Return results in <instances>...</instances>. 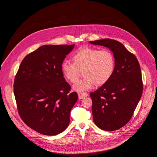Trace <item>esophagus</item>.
Wrapping results in <instances>:
<instances>
[{
	"instance_id": "esophagus-1",
	"label": "esophagus",
	"mask_w": 157,
	"mask_h": 157,
	"mask_svg": "<svg viewBox=\"0 0 157 157\" xmlns=\"http://www.w3.org/2000/svg\"><path fill=\"white\" fill-rule=\"evenodd\" d=\"M88 96V94L87 93H78V97L80 99H82L83 98H84L85 97H87Z\"/></svg>"
}]
</instances>
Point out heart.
Here are the masks:
<instances>
[{"instance_id":"obj_1","label":"heart","mask_w":157,"mask_h":157,"mask_svg":"<svg viewBox=\"0 0 157 157\" xmlns=\"http://www.w3.org/2000/svg\"><path fill=\"white\" fill-rule=\"evenodd\" d=\"M73 63L63 61L61 65L63 75L71 82H76L84 74V78L73 86V89L82 93L96 84L102 86L113 76L116 66L115 58L109 50L82 47L72 56Z\"/></svg>"}]
</instances>
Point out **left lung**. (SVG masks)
<instances>
[{
  "instance_id": "1",
  "label": "left lung",
  "mask_w": 157,
  "mask_h": 157,
  "mask_svg": "<svg viewBox=\"0 0 157 157\" xmlns=\"http://www.w3.org/2000/svg\"><path fill=\"white\" fill-rule=\"evenodd\" d=\"M89 43L109 48L115 58L113 76L90 96L95 124L104 130H116L130 121L141 98L143 84L140 67L136 56L119 41L106 38Z\"/></svg>"
}]
</instances>
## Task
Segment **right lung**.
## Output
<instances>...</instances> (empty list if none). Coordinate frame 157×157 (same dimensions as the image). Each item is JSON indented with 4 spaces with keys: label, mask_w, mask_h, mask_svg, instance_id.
<instances>
[{
    "label": "right lung",
    "mask_w": 157,
    "mask_h": 157,
    "mask_svg": "<svg viewBox=\"0 0 157 157\" xmlns=\"http://www.w3.org/2000/svg\"><path fill=\"white\" fill-rule=\"evenodd\" d=\"M47 44L25 57L15 76L13 92L19 115L31 128L44 136L63 132L78 100L63 77L61 65L74 48Z\"/></svg>",
    "instance_id": "1"
}]
</instances>
